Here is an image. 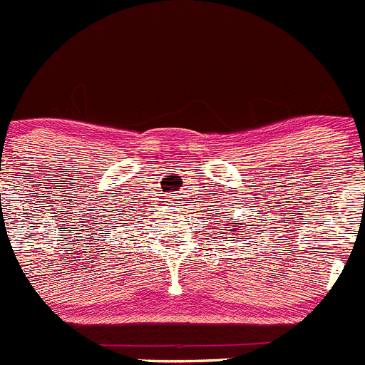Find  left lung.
Instances as JSON below:
<instances>
[{"label":"left lung","mask_w":365,"mask_h":365,"mask_svg":"<svg viewBox=\"0 0 365 365\" xmlns=\"http://www.w3.org/2000/svg\"><path fill=\"white\" fill-rule=\"evenodd\" d=\"M226 235H230V233H226ZM233 239H235V237H233Z\"/></svg>","instance_id":"1"}]
</instances>
